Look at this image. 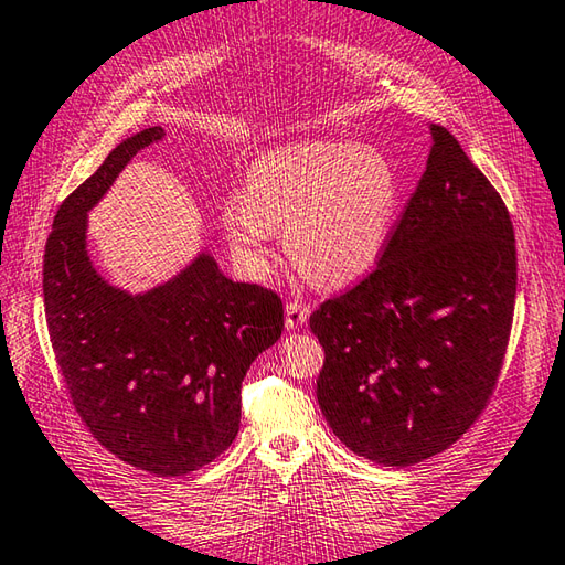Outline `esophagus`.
<instances>
[{
	"label": "esophagus",
	"instance_id": "obj_1",
	"mask_svg": "<svg viewBox=\"0 0 565 565\" xmlns=\"http://www.w3.org/2000/svg\"><path fill=\"white\" fill-rule=\"evenodd\" d=\"M308 306H303L301 301H289L286 303V328H301L308 320Z\"/></svg>",
	"mask_w": 565,
	"mask_h": 565
}]
</instances>
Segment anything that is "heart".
Segmentation results:
<instances>
[{"label": "heart", "instance_id": "b5f03b06", "mask_svg": "<svg viewBox=\"0 0 565 565\" xmlns=\"http://www.w3.org/2000/svg\"><path fill=\"white\" fill-rule=\"evenodd\" d=\"M399 175L370 143L303 141L254 161L242 198L220 213L232 252L254 271L269 262L271 230H284L294 267L318 286L362 279L390 242Z\"/></svg>", "mask_w": 565, "mask_h": 565}]
</instances>
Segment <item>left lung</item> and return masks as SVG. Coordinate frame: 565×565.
<instances>
[{
    "label": "left lung",
    "instance_id": "left-lung-1",
    "mask_svg": "<svg viewBox=\"0 0 565 565\" xmlns=\"http://www.w3.org/2000/svg\"><path fill=\"white\" fill-rule=\"evenodd\" d=\"M374 267L311 313L318 404L352 452L422 462L466 434L500 380L516 296L514 227L446 127Z\"/></svg>",
    "mask_w": 565,
    "mask_h": 565
}]
</instances>
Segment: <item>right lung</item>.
Returning a JSON list of instances; mask_svg holds the SVG:
<instances>
[{
    "mask_svg": "<svg viewBox=\"0 0 565 565\" xmlns=\"http://www.w3.org/2000/svg\"><path fill=\"white\" fill-rule=\"evenodd\" d=\"M161 137V127H149L125 139L61 203L43 254V306L65 390L97 444L139 470L175 478L235 440L242 380L281 338L284 303L267 286L227 279L210 254L141 296L93 269L87 210Z\"/></svg>",
    "mask_w": 565,
    "mask_h": 565,
    "instance_id": "right-lung-1",
    "label": "right lung"
}]
</instances>
